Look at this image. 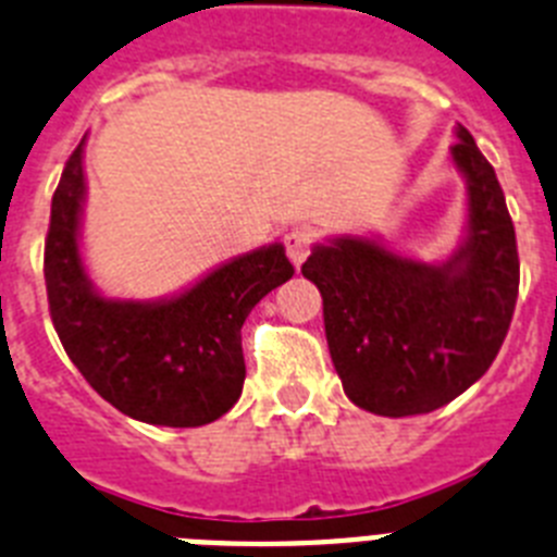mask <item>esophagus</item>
Listing matches in <instances>:
<instances>
[{
    "label": "esophagus",
    "instance_id": "obj_1",
    "mask_svg": "<svg viewBox=\"0 0 557 557\" xmlns=\"http://www.w3.org/2000/svg\"><path fill=\"white\" fill-rule=\"evenodd\" d=\"M312 245H315V231H310V227H289V231L284 233V250H287L289 261H293L296 268H301L304 259L310 256Z\"/></svg>",
    "mask_w": 557,
    "mask_h": 557
}]
</instances>
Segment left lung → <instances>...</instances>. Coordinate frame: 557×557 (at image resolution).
Instances as JSON below:
<instances>
[{
  "label": "left lung",
  "instance_id": "left-lung-1",
  "mask_svg": "<svg viewBox=\"0 0 557 557\" xmlns=\"http://www.w3.org/2000/svg\"><path fill=\"white\" fill-rule=\"evenodd\" d=\"M454 163L468 180V239L445 264L403 259L341 236L301 273L321 289L332 363L355 406L380 417L428 414L496 360L518 298L516 227L476 140L459 126Z\"/></svg>",
  "mask_w": 557,
  "mask_h": 557
}]
</instances>
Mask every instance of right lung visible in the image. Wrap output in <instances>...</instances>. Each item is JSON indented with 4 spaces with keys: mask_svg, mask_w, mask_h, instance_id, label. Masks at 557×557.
<instances>
[{
    "mask_svg": "<svg viewBox=\"0 0 557 557\" xmlns=\"http://www.w3.org/2000/svg\"><path fill=\"white\" fill-rule=\"evenodd\" d=\"M84 146L52 194L45 282L52 326L89 386L132 420L197 428L220 420L245 383L242 324L293 278L282 245L227 261L169 301H112L95 293L78 253Z\"/></svg>",
    "mask_w": 557,
    "mask_h": 557,
    "instance_id": "1",
    "label": "right lung"
}]
</instances>
